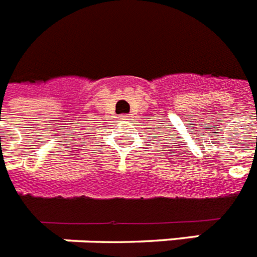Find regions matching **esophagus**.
I'll return each instance as SVG.
<instances>
[{"instance_id": "esophagus-1", "label": "esophagus", "mask_w": 257, "mask_h": 257, "mask_svg": "<svg viewBox=\"0 0 257 257\" xmlns=\"http://www.w3.org/2000/svg\"><path fill=\"white\" fill-rule=\"evenodd\" d=\"M119 118H120V120H127V119H128V116L122 115V116H119Z\"/></svg>"}]
</instances>
